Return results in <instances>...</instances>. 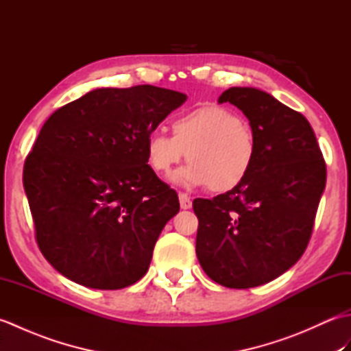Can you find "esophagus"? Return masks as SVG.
I'll use <instances>...</instances> for the list:
<instances>
[{
    "label": "esophagus",
    "mask_w": 351,
    "mask_h": 351,
    "mask_svg": "<svg viewBox=\"0 0 351 351\" xmlns=\"http://www.w3.org/2000/svg\"><path fill=\"white\" fill-rule=\"evenodd\" d=\"M180 205H181L182 210H190L191 199L187 195H184V193H180Z\"/></svg>",
    "instance_id": "obj_1"
}]
</instances>
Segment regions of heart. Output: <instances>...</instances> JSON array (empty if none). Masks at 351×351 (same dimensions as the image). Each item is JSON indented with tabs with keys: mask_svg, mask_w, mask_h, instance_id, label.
Segmentation results:
<instances>
[{
	"mask_svg": "<svg viewBox=\"0 0 351 351\" xmlns=\"http://www.w3.org/2000/svg\"><path fill=\"white\" fill-rule=\"evenodd\" d=\"M173 136L152 130L146 137L147 162L169 176L185 156L189 164L173 180L189 187L210 185L215 193L237 189L249 176L258 156L255 131L235 111L205 106L185 111L171 122Z\"/></svg>",
	"mask_w": 351,
	"mask_h": 351,
	"instance_id": "b5f03b06",
	"label": "heart"
}]
</instances>
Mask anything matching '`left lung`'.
<instances>
[{
    "label": "left lung",
    "instance_id": "8db88e82",
    "mask_svg": "<svg viewBox=\"0 0 351 351\" xmlns=\"http://www.w3.org/2000/svg\"><path fill=\"white\" fill-rule=\"evenodd\" d=\"M230 102L249 119L258 156L237 189L196 199V255L223 287H259L285 273L311 240L326 187V161L309 122L299 111L252 87H230Z\"/></svg>",
    "mask_w": 351,
    "mask_h": 351
}]
</instances>
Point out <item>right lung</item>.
I'll use <instances>...</instances> for the list:
<instances>
[{"label":"right lung","mask_w":351,"mask_h":351,"mask_svg":"<svg viewBox=\"0 0 351 351\" xmlns=\"http://www.w3.org/2000/svg\"><path fill=\"white\" fill-rule=\"evenodd\" d=\"M187 99L155 86L96 88L52 113L24 164V189L42 255L96 289L140 280L175 190L147 164L146 137Z\"/></svg>","instance_id":"obj_1"}]
</instances>
